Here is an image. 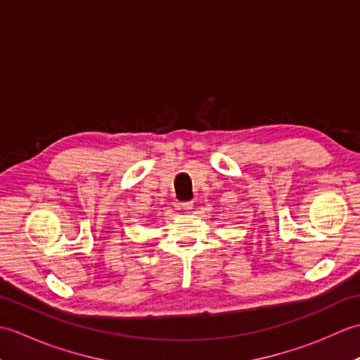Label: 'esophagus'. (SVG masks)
Returning a JSON list of instances; mask_svg holds the SVG:
<instances>
[{"mask_svg":"<svg viewBox=\"0 0 360 360\" xmlns=\"http://www.w3.org/2000/svg\"><path fill=\"white\" fill-rule=\"evenodd\" d=\"M176 207L179 209H192L193 207V201H184V202H176Z\"/></svg>","mask_w":360,"mask_h":360,"instance_id":"34e87169","label":"esophagus"}]
</instances>
